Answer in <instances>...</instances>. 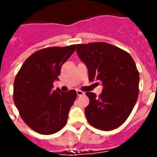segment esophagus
<instances>
[{
  "mask_svg": "<svg viewBox=\"0 0 157 157\" xmlns=\"http://www.w3.org/2000/svg\"><path fill=\"white\" fill-rule=\"evenodd\" d=\"M84 94H85V93L83 92V91L77 90V95L78 96H82V95H84Z\"/></svg>",
  "mask_w": 157,
  "mask_h": 157,
  "instance_id": "1",
  "label": "esophagus"
}]
</instances>
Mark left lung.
<instances>
[{"mask_svg":"<svg viewBox=\"0 0 157 157\" xmlns=\"http://www.w3.org/2000/svg\"><path fill=\"white\" fill-rule=\"evenodd\" d=\"M76 52L86 65L89 80L102 82L98 97L87 92L90 104L85 114L90 125L101 130H112L127 120L139 92V72L130 54L106 42L78 44Z\"/></svg>","mask_w":157,"mask_h":157,"instance_id":"1","label":"left lung"}]
</instances>
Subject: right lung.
<instances>
[{"label":"right lung","mask_w":157,"mask_h":157,"mask_svg":"<svg viewBox=\"0 0 157 157\" xmlns=\"http://www.w3.org/2000/svg\"><path fill=\"white\" fill-rule=\"evenodd\" d=\"M76 45L49 47L29 56L15 78L13 100L28 127L41 134H52L67 122L69 110L77 97L74 90H52L61 67L75 50Z\"/></svg>","instance_id":"right-lung-1"}]
</instances>
